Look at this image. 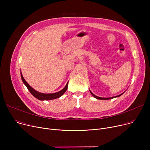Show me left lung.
Wrapping results in <instances>:
<instances>
[{"label":"left lung","mask_w":150,"mask_h":150,"mask_svg":"<svg viewBox=\"0 0 150 150\" xmlns=\"http://www.w3.org/2000/svg\"><path fill=\"white\" fill-rule=\"evenodd\" d=\"M90 92H91V94H92L93 97H94L98 99V100H109V99H112V98H115V97H118L120 96H116V97H109V98H103V97H98V96H95L91 91H90Z\"/></svg>","instance_id":"left-lung-1"}]
</instances>
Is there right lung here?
<instances>
[{"mask_svg": "<svg viewBox=\"0 0 150 150\" xmlns=\"http://www.w3.org/2000/svg\"><path fill=\"white\" fill-rule=\"evenodd\" d=\"M21 78H22V80L23 84L26 86V87L27 88V89H28L30 92L32 94V95L35 98H38L39 100H50L58 98L61 97L63 94L66 92V91L67 89V87H68V83H67L64 88L62 89L61 91H60L58 92L53 93H40V92L35 91L34 89L31 88V86L27 83V81L25 80L24 78H23L22 74H21Z\"/></svg>", "mask_w": 150, "mask_h": 150, "instance_id": "obj_1", "label": "right lung"}]
</instances>
